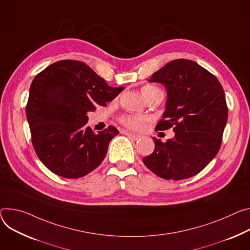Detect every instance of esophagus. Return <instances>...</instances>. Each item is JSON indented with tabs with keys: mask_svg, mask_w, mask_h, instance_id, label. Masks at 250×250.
Segmentation results:
<instances>
[{
	"mask_svg": "<svg viewBox=\"0 0 250 250\" xmlns=\"http://www.w3.org/2000/svg\"><path fill=\"white\" fill-rule=\"evenodd\" d=\"M123 133L126 134L129 139H131L133 141H138V140H140L142 138V135H140V134H135V133L128 132V131H123Z\"/></svg>",
	"mask_w": 250,
	"mask_h": 250,
	"instance_id": "34e87169",
	"label": "esophagus"
}]
</instances>
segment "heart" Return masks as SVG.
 Returning <instances> with one entry per match:
<instances>
[{
	"mask_svg": "<svg viewBox=\"0 0 250 250\" xmlns=\"http://www.w3.org/2000/svg\"><path fill=\"white\" fill-rule=\"evenodd\" d=\"M156 90H160L156 86L146 85L142 88V94L146 100L151 94ZM147 122V119L144 116H132V115H124L120 118V123L126 128L131 130H142Z\"/></svg>",
	"mask_w": 250,
	"mask_h": 250,
	"instance_id": "obj_1",
	"label": "heart"
}]
</instances>
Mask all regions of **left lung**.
Instances as JSON below:
<instances>
[{"label": "left lung", "instance_id": "8db88e82", "mask_svg": "<svg viewBox=\"0 0 250 250\" xmlns=\"http://www.w3.org/2000/svg\"><path fill=\"white\" fill-rule=\"evenodd\" d=\"M165 84L167 99L155 130L173 128L174 137L155 143L146 167L165 179H186L200 172L217 154L229 108L219 81L193 61L167 62L148 80Z\"/></svg>", "mask_w": 250, "mask_h": 250}]
</instances>
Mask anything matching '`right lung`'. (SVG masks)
<instances>
[{
  "label": "right lung",
  "mask_w": 250,
  "mask_h": 250,
  "mask_svg": "<svg viewBox=\"0 0 250 250\" xmlns=\"http://www.w3.org/2000/svg\"><path fill=\"white\" fill-rule=\"evenodd\" d=\"M124 89L109 86L80 61H59L39 73L30 87L26 115L40 161L65 178L96 169L119 130L109 125L95 133L86 126V113L105 106Z\"/></svg>",
  "instance_id": "1"
}]
</instances>
